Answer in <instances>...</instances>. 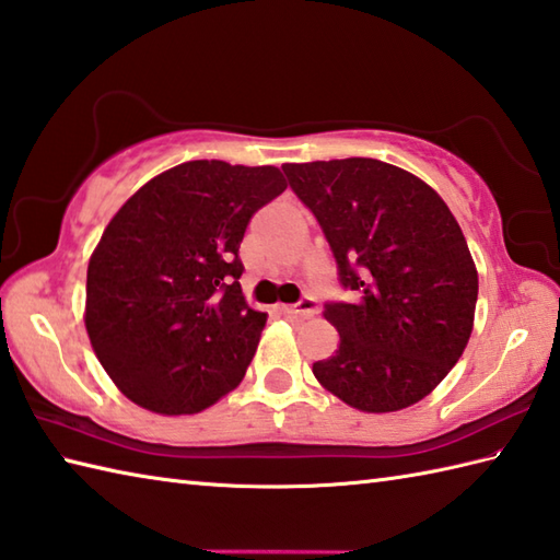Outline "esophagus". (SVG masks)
Returning <instances> with one entry per match:
<instances>
[{
    "label": "esophagus",
    "mask_w": 560,
    "mask_h": 560,
    "mask_svg": "<svg viewBox=\"0 0 560 560\" xmlns=\"http://www.w3.org/2000/svg\"><path fill=\"white\" fill-rule=\"evenodd\" d=\"M277 311L293 317H313L319 313V303L313 299V295H303L295 305H277Z\"/></svg>",
    "instance_id": "34e87169"
}]
</instances>
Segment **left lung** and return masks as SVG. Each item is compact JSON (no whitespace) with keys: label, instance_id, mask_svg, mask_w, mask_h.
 Segmentation results:
<instances>
[{"label":"left lung","instance_id":"8db88e82","mask_svg":"<svg viewBox=\"0 0 560 560\" xmlns=\"http://www.w3.org/2000/svg\"><path fill=\"white\" fill-rule=\"evenodd\" d=\"M313 211L353 301L325 317L339 351L315 377L349 407L385 413L431 395L467 347L479 277L459 223L435 189L375 159L281 165Z\"/></svg>","mask_w":560,"mask_h":560}]
</instances>
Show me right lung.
Returning a JSON list of instances; mask_svg holds the SVG:
<instances>
[{
	"mask_svg": "<svg viewBox=\"0 0 560 560\" xmlns=\"http://www.w3.org/2000/svg\"><path fill=\"white\" fill-rule=\"evenodd\" d=\"M283 189L273 165L189 161L115 213L89 261L86 329L125 397L177 416L241 385L267 315L245 303L237 249Z\"/></svg>",
	"mask_w": 560,
	"mask_h": 560,
	"instance_id": "right-lung-1",
	"label": "right lung"
}]
</instances>
